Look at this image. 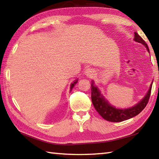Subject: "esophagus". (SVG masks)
I'll use <instances>...</instances> for the list:
<instances>
[{
  "label": "esophagus",
  "instance_id": "obj_1",
  "mask_svg": "<svg viewBox=\"0 0 159 159\" xmlns=\"http://www.w3.org/2000/svg\"><path fill=\"white\" fill-rule=\"evenodd\" d=\"M85 74L87 77L92 78L93 77V76H94V74H95V70L92 68H87L85 70Z\"/></svg>",
  "mask_w": 159,
  "mask_h": 159
}]
</instances>
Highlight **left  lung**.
<instances>
[{
  "label": "left lung",
  "mask_w": 159,
  "mask_h": 159,
  "mask_svg": "<svg viewBox=\"0 0 159 159\" xmlns=\"http://www.w3.org/2000/svg\"><path fill=\"white\" fill-rule=\"evenodd\" d=\"M134 39L137 42L142 43L146 47L148 51L150 52L148 46L146 42L137 33H134ZM152 85V84H151L150 88L146 94V96L137 105L126 109H119L110 105L109 102L104 99V98L101 95L100 91L94 85L93 82L92 85H91V87H92L91 88V91H92V101L93 105L97 111V112L100 115V116H102V118L107 121H112V122H120V121L128 120L130 118L137 116L146 107L150 97Z\"/></svg>",
  "instance_id": "1"
}]
</instances>
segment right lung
Returning <instances> with one entry per match:
<instances>
[{"instance_id": "obj_1", "label": "right lung", "mask_w": 159, "mask_h": 159, "mask_svg": "<svg viewBox=\"0 0 159 159\" xmlns=\"http://www.w3.org/2000/svg\"><path fill=\"white\" fill-rule=\"evenodd\" d=\"M77 81H78V80H75V81H74L72 84H71V87H70V89H72V88H73V87H74V85H75V84L77 83Z\"/></svg>"}]
</instances>
